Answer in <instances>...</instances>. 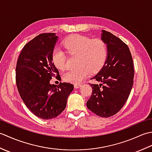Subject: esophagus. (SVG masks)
I'll return each instance as SVG.
<instances>
[{"mask_svg": "<svg viewBox=\"0 0 152 152\" xmlns=\"http://www.w3.org/2000/svg\"><path fill=\"white\" fill-rule=\"evenodd\" d=\"M81 86H82L81 83H75V84H74V88H75L76 89L79 88H80V87H81Z\"/></svg>", "mask_w": 152, "mask_h": 152, "instance_id": "1", "label": "esophagus"}]
</instances>
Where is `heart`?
<instances>
[{"mask_svg":"<svg viewBox=\"0 0 152 152\" xmlns=\"http://www.w3.org/2000/svg\"><path fill=\"white\" fill-rule=\"evenodd\" d=\"M63 46L70 56H78V69L64 73V81L78 83L90 72L95 73L101 69L107 57L106 44L100 38H91L80 34H74L63 42ZM52 61L58 69H66V57L63 51L55 48L52 53Z\"/></svg>","mask_w":152,"mask_h":152,"instance_id":"1","label":"heart"}]
</instances>
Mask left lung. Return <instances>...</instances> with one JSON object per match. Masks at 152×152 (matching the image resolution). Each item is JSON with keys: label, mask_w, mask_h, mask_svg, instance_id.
Instances as JSON below:
<instances>
[{"label": "left lung", "mask_w": 152, "mask_h": 152, "mask_svg": "<svg viewBox=\"0 0 152 152\" xmlns=\"http://www.w3.org/2000/svg\"><path fill=\"white\" fill-rule=\"evenodd\" d=\"M101 40L107 45V57L101 70L92 78L101 83L91 84L93 91L87 107L96 115L108 118L117 114L128 99L134 70L127 44L104 30L102 31Z\"/></svg>", "instance_id": "obj_1"}]
</instances>
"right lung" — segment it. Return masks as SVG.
<instances>
[{
  "mask_svg": "<svg viewBox=\"0 0 152 152\" xmlns=\"http://www.w3.org/2000/svg\"><path fill=\"white\" fill-rule=\"evenodd\" d=\"M58 37L55 33L38 35L25 45L17 61L15 80L23 101L29 110L43 119L56 118L66 108L68 96L74 89L70 83L50 84L59 76L52 61Z\"/></svg>",
  "mask_w": 152,
  "mask_h": 152,
  "instance_id": "right-lung-1",
  "label": "right lung"
}]
</instances>
